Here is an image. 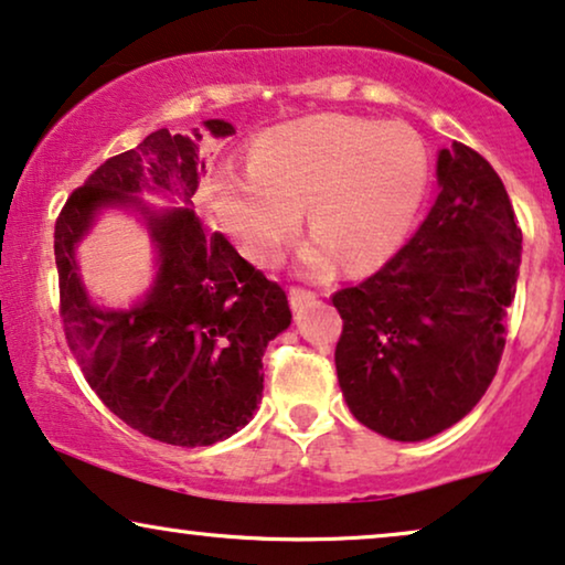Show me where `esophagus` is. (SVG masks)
I'll return each instance as SVG.
<instances>
[{
  "mask_svg": "<svg viewBox=\"0 0 565 565\" xmlns=\"http://www.w3.org/2000/svg\"><path fill=\"white\" fill-rule=\"evenodd\" d=\"M317 298H319V292L300 288V285H292V288H290V306L296 311L306 309V306H311V303H317Z\"/></svg>",
  "mask_w": 565,
  "mask_h": 565,
  "instance_id": "obj_1",
  "label": "esophagus"
}]
</instances>
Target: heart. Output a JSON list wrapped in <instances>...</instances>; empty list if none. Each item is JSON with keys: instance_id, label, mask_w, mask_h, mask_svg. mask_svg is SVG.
Returning <instances> with one entry per match:
<instances>
[{"instance_id": "obj_1", "label": "heart", "mask_w": 565, "mask_h": 565, "mask_svg": "<svg viewBox=\"0 0 565 565\" xmlns=\"http://www.w3.org/2000/svg\"><path fill=\"white\" fill-rule=\"evenodd\" d=\"M428 181L423 139L405 124L319 114L254 139L248 171L225 168L212 186L223 228L256 262L280 259L309 202L317 238L303 259L313 269H365L394 254Z\"/></svg>"}]
</instances>
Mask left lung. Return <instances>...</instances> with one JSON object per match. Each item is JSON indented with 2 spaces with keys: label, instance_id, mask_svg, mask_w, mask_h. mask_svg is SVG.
I'll list each match as a JSON object with an SVG mask.
<instances>
[{
  "label": "left lung",
  "instance_id": "1",
  "mask_svg": "<svg viewBox=\"0 0 565 565\" xmlns=\"http://www.w3.org/2000/svg\"><path fill=\"white\" fill-rule=\"evenodd\" d=\"M438 192L379 273L332 296L337 379L358 420L394 441L441 434L493 381L522 262V228L493 166L467 145L438 156Z\"/></svg>",
  "mask_w": 565,
  "mask_h": 565
}]
</instances>
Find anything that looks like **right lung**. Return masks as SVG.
Instances as JSON below:
<instances>
[{"mask_svg":"<svg viewBox=\"0 0 565 565\" xmlns=\"http://www.w3.org/2000/svg\"><path fill=\"white\" fill-rule=\"evenodd\" d=\"M215 137L228 121L210 119ZM194 137L152 131L108 158L64 202L54 225L58 317L83 376L129 428L173 446H210L246 426L265 390L262 358L290 324L282 285L241 256L192 210L200 189ZM173 193L185 207L156 216L134 196ZM104 203H135L149 215L161 252L151 296L129 312H100L76 277L74 246Z\"/></svg>","mask_w":565,"mask_h":565,"instance_id":"obj_1","label":"right lung"}]
</instances>
